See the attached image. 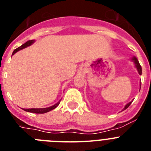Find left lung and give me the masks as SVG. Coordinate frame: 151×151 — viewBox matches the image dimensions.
<instances>
[{
  "mask_svg": "<svg viewBox=\"0 0 151 151\" xmlns=\"http://www.w3.org/2000/svg\"><path fill=\"white\" fill-rule=\"evenodd\" d=\"M132 60L134 61V63H135V66H136V68H137V69H138V73H139L140 75H141V73H142V70H141V65H140V63H139V62H138V60H137V58H135V57H134V58H133ZM131 104H132V102H129V104H128L125 105V108H124V109H123V110H125V109H127V108L129 107V106H130Z\"/></svg>",
  "mask_w": 151,
  "mask_h": 151,
  "instance_id": "8db88e82",
  "label": "left lung"
}]
</instances>
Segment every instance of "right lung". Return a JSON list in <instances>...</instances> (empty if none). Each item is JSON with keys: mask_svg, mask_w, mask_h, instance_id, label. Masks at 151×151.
Instances as JSON below:
<instances>
[{"mask_svg": "<svg viewBox=\"0 0 151 151\" xmlns=\"http://www.w3.org/2000/svg\"><path fill=\"white\" fill-rule=\"evenodd\" d=\"M33 42H34V41H33V40H31V41H28L27 42H26V43L23 44V45H21L20 47H17V49H15V50H13L12 55H13V54H15V53H17V51H19V50H22V49L25 48V47H26L31 45L33 43ZM60 101H61V100H60ZM60 101L59 102H57L56 104L54 105V106H50V107H47V108H32V109H24V110H25V111L30 112V113H47V112H49V111H50V110L55 109V108L60 104Z\"/></svg>", "mask_w": 151, "mask_h": 151, "instance_id": "right-lung-1", "label": "right lung"}]
</instances>
